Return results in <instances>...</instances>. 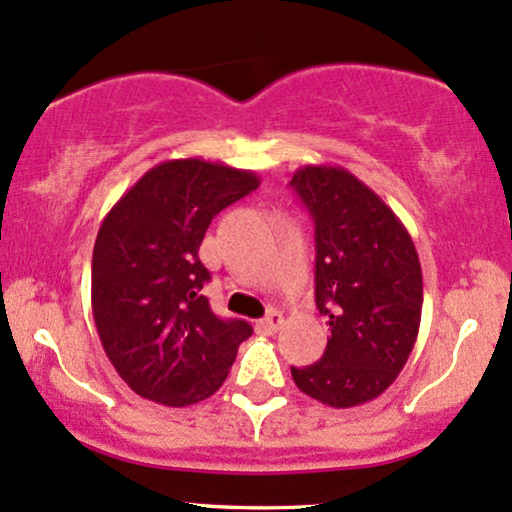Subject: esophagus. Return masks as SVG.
Returning a JSON list of instances; mask_svg holds the SVG:
<instances>
[{
  "label": "esophagus",
  "mask_w": 512,
  "mask_h": 512,
  "mask_svg": "<svg viewBox=\"0 0 512 512\" xmlns=\"http://www.w3.org/2000/svg\"><path fill=\"white\" fill-rule=\"evenodd\" d=\"M283 326V315L279 310H269V315L264 317V319H260V322L255 324V329H257V334H264V336H272V334H276V331H279Z\"/></svg>",
  "instance_id": "1"
}]
</instances>
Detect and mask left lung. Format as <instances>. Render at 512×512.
Wrapping results in <instances>:
<instances>
[{
  "label": "left lung",
  "instance_id": "8db88e82",
  "mask_svg": "<svg viewBox=\"0 0 512 512\" xmlns=\"http://www.w3.org/2000/svg\"><path fill=\"white\" fill-rule=\"evenodd\" d=\"M291 186L315 221V303L331 336L319 362L291 367L300 391L355 408L396 381L422 319V267L393 209L341 166H303Z\"/></svg>",
  "mask_w": 512,
  "mask_h": 512
}]
</instances>
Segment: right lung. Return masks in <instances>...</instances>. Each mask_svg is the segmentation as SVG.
Masks as SVG:
<instances>
[{
    "mask_svg": "<svg viewBox=\"0 0 512 512\" xmlns=\"http://www.w3.org/2000/svg\"><path fill=\"white\" fill-rule=\"evenodd\" d=\"M260 186L255 171L169 159L152 166L104 217L92 250V315L119 377L138 396L186 408L229 377L243 319H221L197 257L221 209Z\"/></svg>",
    "mask_w": 512,
    "mask_h": 512,
    "instance_id": "1",
    "label": "right lung"
}]
</instances>
